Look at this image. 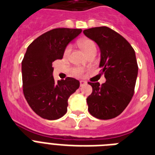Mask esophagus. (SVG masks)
Segmentation results:
<instances>
[{
    "label": "esophagus",
    "instance_id": "1",
    "mask_svg": "<svg viewBox=\"0 0 155 155\" xmlns=\"http://www.w3.org/2000/svg\"><path fill=\"white\" fill-rule=\"evenodd\" d=\"M85 84H86V82L84 81H80V86H83V85H85Z\"/></svg>",
    "mask_w": 155,
    "mask_h": 155
}]
</instances>
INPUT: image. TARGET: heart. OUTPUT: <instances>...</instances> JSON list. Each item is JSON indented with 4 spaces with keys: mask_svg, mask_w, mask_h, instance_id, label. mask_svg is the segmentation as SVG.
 <instances>
[{
    "mask_svg": "<svg viewBox=\"0 0 155 155\" xmlns=\"http://www.w3.org/2000/svg\"><path fill=\"white\" fill-rule=\"evenodd\" d=\"M79 46L81 47V49H82L87 56H89L90 54H96L97 53V45L95 44V42L91 39H89V38H85V39H82V40L79 41ZM71 46L70 45H68L66 46V48L64 50V57L65 58H68L69 55H70V52H71ZM73 74L74 75L77 77H81L84 74V70L80 69V68H76L74 69V71H73Z\"/></svg>",
    "mask_w": 155,
    "mask_h": 155,
    "instance_id": "heart-1",
    "label": "heart"
}]
</instances>
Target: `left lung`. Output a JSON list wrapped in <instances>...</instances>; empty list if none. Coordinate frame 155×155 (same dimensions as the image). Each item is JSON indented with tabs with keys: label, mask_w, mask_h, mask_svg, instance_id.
Listing matches in <instances>:
<instances>
[{
	"label": "left lung",
	"mask_w": 155,
	"mask_h": 155,
	"mask_svg": "<svg viewBox=\"0 0 155 155\" xmlns=\"http://www.w3.org/2000/svg\"><path fill=\"white\" fill-rule=\"evenodd\" d=\"M84 34L98 45L100 70L106 82H90L92 94L87 97L88 110L98 119H111L122 114L133 97L138 76L135 52L119 33L109 27L84 30Z\"/></svg>",
	"instance_id": "left-lung-1"
}]
</instances>
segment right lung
I'll list each match as a JSON object with an SVG mask.
<instances>
[{
	"label": "right lung",
	"instance_id": "obj_1",
	"mask_svg": "<svg viewBox=\"0 0 155 155\" xmlns=\"http://www.w3.org/2000/svg\"><path fill=\"white\" fill-rule=\"evenodd\" d=\"M81 33V28H58L36 38L28 45L21 62L23 94L41 117L60 118L67 112L68 99L79 88L73 78L56 81L52 63L63 58L67 45Z\"/></svg>",
	"mask_w": 155,
	"mask_h": 155
}]
</instances>
